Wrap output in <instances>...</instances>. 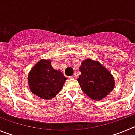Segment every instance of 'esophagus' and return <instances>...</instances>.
I'll return each instance as SVG.
<instances>
[{"label": "esophagus", "instance_id": "obj_1", "mask_svg": "<svg viewBox=\"0 0 135 135\" xmlns=\"http://www.w3.org/2000/svg\"><path fill=\"white\" fill-rule=\"evenodd\" d=\"M76 78H77V75L76 74H74L72 75V76L70 77V78H71V79H76Z\"/></svg>", "mask_w": 135, "mask_h": 135}]
</instances>
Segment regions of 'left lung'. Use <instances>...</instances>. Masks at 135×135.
<instances>
[{
  "instance_id": "1",
  "label": "left lung",
  "mask_w": 135,
  "mask_h": 135,
  "mask_svg": "<svg viewBox=\"0 0 135 135\" xmlns=\"http://www.w3.org/2000/svg\"><path fill=\"white\" fill-rule=\"evenodd\" d=\"M79 70L81 75L77 80L82 91L93 100L101 101L114 89V76L98 61L84 59Z\"/></svg>"
}]
</instances>
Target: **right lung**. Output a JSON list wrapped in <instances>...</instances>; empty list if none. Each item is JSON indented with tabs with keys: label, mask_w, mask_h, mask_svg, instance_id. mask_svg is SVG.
Segmentation results:
<instances>
[{
	"label": "right lung",
	"mask_w": 135,
	"mask_h": 135,
	"mask_svg": "<svg viewBox=\"0 0 135 135\" xmlns=\"http://www.w3.org/2000/svg\"><path fill=\"white\" fill-rule=\"evenodd\" d=\"M67 79L61 71L53 68L51 59H41L30 71L27 82L32 93L49 100L61 91Z\"/></svg>",
	"instance_id": "add662e5"
}]
</instances>
